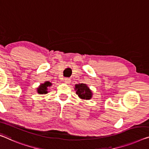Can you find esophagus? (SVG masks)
<instances>
[{
  "mask_svg": "<svg viewBox=\"0 0 149 149\" xmlns=\"http://www.w3.org/2000/svg\"><path fill=\"white\" fill-rule=\"evenodd\" d=\"M70 81H71V80H70V79H69V78H65V83L67 84H69Z\"/></svg>",
  "mask_w": 149,
  "mask_h": 149,
  "instance_id": "esophagus-1",
  "label": "esophagus"
}]
</instances>
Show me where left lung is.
<instances>
[{"label": "left lung", "mask_w": 149, "mask_h": 149, "mask_svg": "<svg viewBox=\"0 0 149 149\" xmlns=\"http://www.w3.org/2000/svg\"><path fill=\"white\" fill-rule=\"evenodd\" d=\"M75 91L79 98L84 100H90L92 98L93 93L86 84L81 83L75 85Z\"/></svg>", "instance_id": "left-lung-1"}]
</instances>
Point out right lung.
Returning <instances> with one entry per match:
<instances>
[{
    "instance_id": "right-lung-1",
    "label": "right lung",
    "mask_w": 149,
    "mask_h": 149,
    "mask_svg": "<svg viewBox=\"0 0 149 149\" xmlns=\"http://www.w3.org/2000/svg\"><path fill=\"white\" fill-rule=\"evenodd\" d=\"M52 85L51 82L49 81H45L44 83L40 84V85L37 88V93L38 94H47L48 93V87Z\"/></svg>"
}]
</instances>
